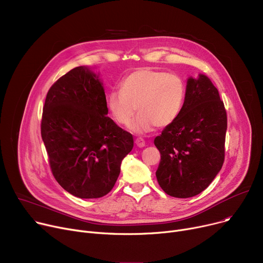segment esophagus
<instances>
[{"instance_id": "34e87169", "label": "esophagus", "mask_w": 263, "mask_h": 263, "mask_svg": "<svg viewBox=\"0 0 263 263\" xmlns=\"http://www.w3.org/2000/svg\"><path fill=\"white\" fill-rule=\"evenodd\" d=\"M135 143H136V145H137L138 147H143V146H145V141L143 140L142 138H137Z\"/></svg>"}]
</instances>
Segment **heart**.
<instances>
[{
    "instance_id": "heart-1",
    "label": "heart",
    "mask_w": 263,
    "mask_h": 263,
    "mask_svg": "<svg viewBox=\"0 0 263 263\" xmlns=\"http://www.w3.org/2000/svg\"><path fill=\"white\" fill-rule=\"evenodd\" d=\"M186 92V84L177 74L141 68L123 77L120 91L108 96L107 105L114 120L123 126L129 124L137 107L139 115L129 128L136 134H146L177 120Z\"/></svg>"
}]
</instances>
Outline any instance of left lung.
<instances>
[{"label":"left lung","mask_w":263,"mask_h":263,"mask_svg":"<svg viewBox=\"0 0 263 263\" xmlns=\"http://www.w3.org/2000/svg\"><path fill=\"white\" fill-rule=\"evenodd\" d=\"M182 111L154 140L161 159L156 177L168 195L204 191L222 168L227 116L218 89L204 74L187 81Z\"/></svg>","instance_id":"1"}]
</instances>
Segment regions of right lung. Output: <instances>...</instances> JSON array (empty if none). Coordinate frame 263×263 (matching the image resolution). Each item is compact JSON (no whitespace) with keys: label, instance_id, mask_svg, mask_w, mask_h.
I'll list each match as a JSON object with an SVG mask.
<instances>
[{"label":"right lung","instance_id":"obj_1","mask_svg":"<svg viewBox=\"0 0 263 263\" xmlns=\"http://www.w3.org/2000/svg\"><path fill=\"white\" fill-rule=\"evenodd\" d=\"M107 115L103 83L88 67L72 69L46 95L42 140L55 179L76 197L109 193L134 147L132 134Z\"/></svg>","mask_w":263,"mask_h":263}]
</instances>
